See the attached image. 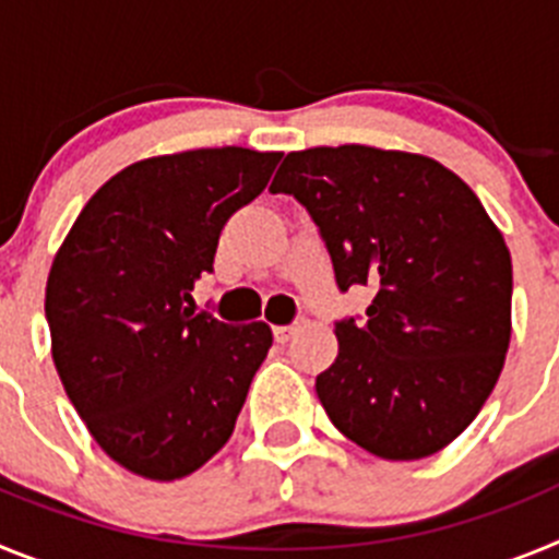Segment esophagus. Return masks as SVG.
Listing matches in <instances>:
<instances>
[{"label": "esophagus", "mask_w": 559, "mask_h": 559, "mask_svg": "<svg viewBox=\"0 0 559 559\" xmlns=\"http://www.w3.org/2000/svg\"><path fill=\"white\" fill-rule=\"evenodd\" d=\"M296 333V324H276L274 328V338L280 341V344H285V341H290V335Z\"/></svg>", "instance_id": "34e87169"}]
</instances>
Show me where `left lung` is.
I'll use <instances>...</instances> for the list:
<instances>
[{"mask_svg":"<svg viewBox=\"0 0 559 559\" xmlns=\"http://www.w3.org/2000/svg\"><path fill=\"white\" fill-rule=\"evenodd\" d=\"M271 192L308 206L341 290H374L364 322L335 324L338 355L316 378L333 426L389 462L451 445L512 335L510 249L476 192L431 156L372 145L288 153Z\"/></svg>","mask_w":559,"mask_h":559,"instance_id":"obj_1","label":"left lung"}]
</instances>
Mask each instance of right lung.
<instances>
[{
  "mask_svg": "<svg viewBox=\"0 0 559 559\" xmlns=\"http://www.w3.org/2000/svg\"><path fill=\"white\" fill-rule=\"evenodd\" d=\"M280 159L229 145L133 162L56 251L44 310L58 378L97 445L136 476H190L235 431L271 328L195 313L190 290Z\"/></svg>",
  "mask_w": 559,
  "mask_h": 559,
  "instance_id": "right-lung-1",
  "label": "right lung"
}]
</instances>
